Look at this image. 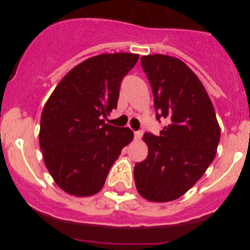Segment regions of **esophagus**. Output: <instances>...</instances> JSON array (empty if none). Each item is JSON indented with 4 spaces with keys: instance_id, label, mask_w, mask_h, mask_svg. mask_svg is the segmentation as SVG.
Returning a JSON list of instances; mask_svg holds the SVG:
<instances>
[{
    "instance_id": "obj_1",
    "label": "esophagus",
    "mask_w": 250,
    "mask_h": 250,
    "mask_svg": "<svg viewBox=\"0 0 250 250\" xmlns=\"http://www.w3.org/2000/svg\"><path fill=\"white\" fill-rule=\"evenodd\" d=\"M141 136H143V131H141V130L134 132V138H135V140H140Z\"/></svg>"
}]
</instances>
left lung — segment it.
I'll return each mask as SVG.
<instances>
[{
  "mask_svg": "<svg viewBox=\"0 0 250 250\" xmlns=\"http://www.w3.org/2000/svg\"><path fill=\"white\" fill-rule=\"evenodd\" d=\"M154 94L156 118L167 119L160 135L145 132L147 158L136 163L138 193L149 202L184 195L211 164L220 140L214 106L202 81L182 60L167 55L141 57Z\"/></svg>",
  "mask_w": 250,
  "mask_h": 250,
  "instance_id": "left-lung-1",
  "label": "left lung"
}]
</instances>
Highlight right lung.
Returning <instances> with one entry per match:
<instances>
[{
    "mask_svg": "<svg viewBox=\"0 0 250 250\" xmlns=\"http://www.w3.org/2000/svg\"><path fill=\"white\" fill-rule=\"evenodd\" d=\"M138 59L127 52L90 57L70 70L46 101L40 147L48 173L65 193H99L123 147L134 139L129 127L112 126L103 118L116 109L121 80Z\"/></svg>",
    "mask_w": 250,
    "mask_h": 250,
    "instance_id": "obj_1",
    "label": "right lung"
}]
</instances>
